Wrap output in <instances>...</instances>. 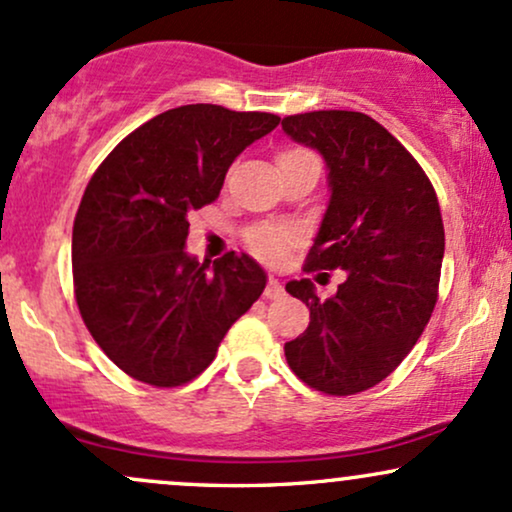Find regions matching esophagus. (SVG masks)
Segmentation results:
<instances>
[{
    "instance_id": "obj_1",
    "label": "esophagus",
    "mask_w": 512,
    "mask_h": 512,
    "mask_svg": "<svg viewBox=\"0 0 512 512\" xmlns=\"http://www.w3.org/2000/svg\"><path fill=\"white\" fill-rule=\"evenodd\" d=\"M264 296H267L269 301H276V298L284 296V286H281V281L276 279V276H269V284L267 289H264Z\"/></svg>"
}]
</instances>
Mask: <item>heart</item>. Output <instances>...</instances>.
I'll use <instances>...</instances> for the list:
<instances>
[{
  "mask_svg": "<svg viewBox=\"0 0 512 512\" xmlns=\"http://www.w3.org/2000/svg\"><path fill=\"white\" fill-rule=\"evenodd\" d=\"M296 154V151H286L284 156ZM281 156V158H284ZM293 233L284 231V228H257L250 233V248L264 260H281L286 255V250L291 248Z\"/></svg>",
  "mask_w": 512,
  "mask_h": 512,
  "instance_id": "heart-1",
  "label": "heart"
}]
</instances>
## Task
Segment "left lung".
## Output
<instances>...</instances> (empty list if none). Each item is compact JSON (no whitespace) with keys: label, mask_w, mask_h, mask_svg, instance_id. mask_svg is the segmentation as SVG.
<instances>
[{"label":"left lung","mask_w":512,"mask_h":512,"mask_svg":"<svg viewBox=\"0 0 512 512\" xmlns=\"http://www.w3.org/2000/svg\"><path fill=\"white\" fill-rule=\"evenodd\" d=\"M281 127L327 166L330 202L308 269L346 274L325 301L310 279L286 284L310 308L308 330L284 344L286 361L315 390L356 395L404 361L433 313L445 252L438 197L373 117L315 110L284 117Z\"/></svg>","instance_id":"8db88e82"}]
</instances>
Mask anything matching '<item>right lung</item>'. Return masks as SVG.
<instances>
[{
    "label": "right lung",
    "instance_id": "right-lung-1",
    "mask_svg": "<svg viewBox=\"0 0 512 512\" xmlns=\"http://www.w3.org/2000/svg\"><path fill=\"white\" fill-rule=\"evenodd\" d=\"M272 113L180 105L134 129L88 182L74 219V291L88 332L134 380L175 387L214 361L262 296L245 252L199 264L187 214L219 197L228 168L279 125Z\"/></svg>",
    "mask_w": 512,
    "mask_h": 512
}]
</instances>
